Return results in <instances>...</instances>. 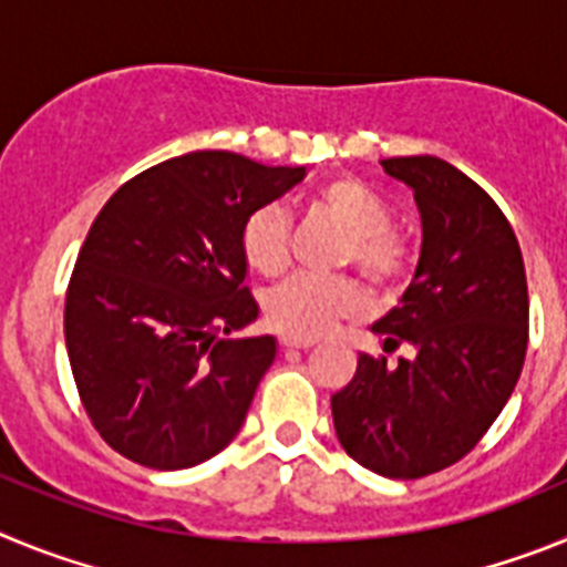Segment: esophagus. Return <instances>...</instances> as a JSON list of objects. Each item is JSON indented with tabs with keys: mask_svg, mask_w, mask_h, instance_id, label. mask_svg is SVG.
Returning <instances> with one entry per match:
<instances>
[{
	"mask_svg": "<svg viewBox=\"0 0 567 567\" xmlns=\"http://www.w3.org/2000/svg\"><path fill=\"white\" fill-rule=\"evenodd\" d=\"M309 346H312V340H295V338H280V349H284V352H289V349H303V352H307Z\"/></svg>",
	"mask_w": 567,
	"mask_h": 567,
	"instance_id": "1",
	"label": "esophagus"
}]
</instances>
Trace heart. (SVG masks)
I'll return each mask as SVG.
<instances>
[{"label": "heart", "mask_w": 567, "mask_h": 567, "mask_svg": "<svg viewBox=\"0 0 567 567\" xmlns=\"http://www.w3.org/2000/svg\"><path fill=\"white\" fill-rule=\"evenodd\" d=\"M309 207L346 235L343 267L380 292H392L414 269V244L392 227V209L358 178L334 175L320 184ZM240 255L252 272L275 278L289 264V215L280 204H264L240 227ZM363 289L352 278L292 275L264 295V318L275 332L295 340H315L334 323L363 309Z\"/></svg>", "instance_id": "obj_1"}]
</instances>
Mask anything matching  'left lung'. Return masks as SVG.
Segmentation results:
<instances>
[{"instance_id":"left-lung-1","label":"left lung","mask_w":567,"mask_h":567,"mask_svg":"<svg viewBox=\"0 0 567 567\" xmlns=\"http://www.w3.org/2000/svg\"><path fill=\"white\" fill-rule=\"evenodd\" d=\"M414 189L423 249L400 307L374 323L398 363L360 354L332 394L346 454L392 480H420L463 460L508 403L528 349V284L517 235L480 184L434 155L383 158Z\"/></svg>"}]
</instances>
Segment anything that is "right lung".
<instances>
[{
  "label": "right lung",
  "mask_w": 567,
  "mask_h": 567,
  "mask_svg": "<svg viewBox=\"0 0 567 567\" xmlns=\"http://www.w3.org/2000/svg\"><path fill=\"white\" fill-rule=\"evenodd\" d=\"M303 178L227 150L155 164L110 195L64 298L79 400L104 443L158 471L198 465L240 432L275 338L258 318L240 227Z\"/></svg>",
  "instance_id": "add662e5"
}]
</instances>
